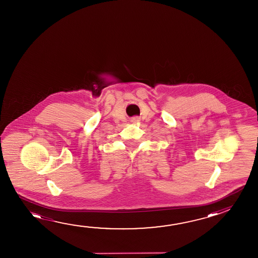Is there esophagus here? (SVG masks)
<instances>
[{"label":"esophagus","instance_id":"obj_1","mask_svg":"<svg viewBox=\"0 0 258 258\" xmlns=\"http://www.w3.org/2000/svg\"><path fill=\"white\" fill-rule=\"evenodd\" d=\"M139 121H140V120H139V118H133V119H132V122L133 123H138Z\"/></svg>","mask_w":258,"mask_h":258}]
</instances>
